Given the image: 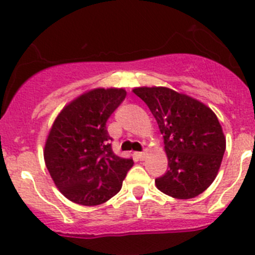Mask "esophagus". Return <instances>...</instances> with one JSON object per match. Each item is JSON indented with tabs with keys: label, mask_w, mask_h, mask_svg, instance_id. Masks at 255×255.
Here are the masks:
<instances>
[{
	"label": "esophagus",
	"mask_w": 255,
	"mask_h": 255,
	"mask_svg": "<svg viewBox=\"0 0 255 255\" xmlns=\"http://www.w3.org/2000/svg\"><path fill=\"white\" fill-rule=\"evenodd\" d=\"M136 156L139 160H143L144 156H146V151H142V152H136Z\"/></svg>",
	"instance_id": "esophagus-1"
}]
</instances>
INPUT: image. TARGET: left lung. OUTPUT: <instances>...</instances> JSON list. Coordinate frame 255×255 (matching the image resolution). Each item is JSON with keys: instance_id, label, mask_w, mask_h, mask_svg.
Instances as JSON below:
<instances>
[{"instance_id": "obj_1", "label": "left lung", "mask_w": 255, "mask_h": 255, "mask_svg": "<svg viewBox=\"0 0 255 255\" xmlns=\"http://www.w3.org/2000/svg\"><path fill=\"white\" fill-rule=\"evenodd\" d=\"M159 125L167 155V170L156 187L179 199L197 197L215 180L226 139L216 114L190 96L167 88H137Z\"/></svg>"}]
</instances>
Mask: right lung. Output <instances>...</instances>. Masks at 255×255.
<instances>
[{"label": "right lung", "mask_w": 255, "mask_h": 255, "mask_svg": "<svg viewBox=\"0 0 255 255\" xmlns=\"http://www.w3.org/2000/svg\"><path fill=\"white\" fill-rule=\"evenodd\" d=\"M123 89H95L65 107L54 121L44 160L54 184L70 201L102 205L116 196L133 165L112 148L107 121L126 99Z\"/></svg>", "instance_id": "right-lung-1"}]
</instances>
